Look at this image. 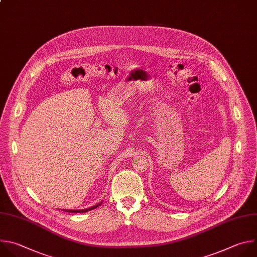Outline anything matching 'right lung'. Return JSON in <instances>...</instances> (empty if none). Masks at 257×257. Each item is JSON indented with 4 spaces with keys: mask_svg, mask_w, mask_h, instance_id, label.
Wrapping results in <instances>:
<instances>
[{
    "mask_svg": "<svg viewBox=\"0 0 257 257\" xmlns=\"http://www.w3.org/2000/svg\"><path fill=\"white\" fill-rule=\"evenodd\" d=\"M100 203H101V202H100ZM100 203H98V204H96V206L91 207V208H89V209H85V210H66V212H69V213H85V212L91 211V210H93V209L99 207ZM63 211H65V210H63Z\"/></svg>",
    "mask_w": 257,
    "mask_h": 257,
    "instance_id": "1",
    "label": "right lung"
}]
</instances>
